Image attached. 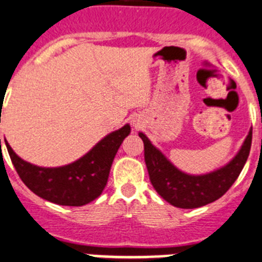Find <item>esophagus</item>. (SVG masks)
Here are the masks:
<instances>
[{
  "instance_id": "obj_1",
  "label": "esophagus",
  "mask_w": 262,
  "mask_h": 262,
  "mask_svg": "<svg viewBox=\"0 0 262 262\" xmlns=\"http://www.w3.org/2000/svg\"><path fill=\"white\" fill-rule=\"evenodd\" d=\"M134 124H136V123H134ZM136 126H138V124H136Z\"/></svg>"
}]
</instances>
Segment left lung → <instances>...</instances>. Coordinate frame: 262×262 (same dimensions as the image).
<instances>
[{
  "mask_svg": "<svg viewBox=\"0 0 262 262\" xmlns=\"http://www.w3.org/2000/svg\"><path fill=\"white\" fill-rule=\"evenodd\" d=\"M145 145V161L154 189L168 203L177 208H199L220 199L241 174L251 145L252 129L249 130L238 155L221 169L203 176H190L178 170L163 154L154 147L147 137L139 133Z\"/></svg>",
  "mask_w": 262,
  "mask_h": 262,
  "instance_id": "left-lung-1",
  "label": "left lung"
}]
</instances>
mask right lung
Listing matches in <instances>:
<instances>
[{
	"label": "right lung",
	"instance_id": "right-lung-1",
	"mask_svg": "<svg viewBox=\"0 0 262 262\" xmlns=\"http://www.w3.org/2000/svg\"><path fill=\"white\" fill-rule=\"evenodd\" d=\"M129 133V125L112 132L86 155L60 168H41L29 164L14 152L6 141L5 142L16 173L31 191L55 204L80 207L102 194L115 155Z\"/></svg>",
	"mask_w": 262,
	"mask_h": 262
}]
</instances>
